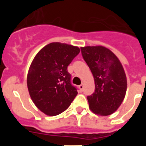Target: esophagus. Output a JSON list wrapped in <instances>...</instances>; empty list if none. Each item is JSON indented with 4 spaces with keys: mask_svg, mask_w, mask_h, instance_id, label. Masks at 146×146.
Segmentation results:
<instances>
[{
    "mask_svg": "<svg viewBox=\"0 0 146 146\" xmlns=\"http://www.w3.org/2000/svg\"><path fill=\"white\" fill-rule=\"evenodd\" d=\"M79 88H80V89L81 91H83V89H84V85L83 84H81V85H80L79 86Z\"/></svg>",
    "mask_w": 146,
    "mask_h": 146,
    "instance_id": "1",
    "label": "esophagus"
}]
</instances>
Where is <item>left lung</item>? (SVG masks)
Listing matches in <instances>:
<instances>
[{"label": "left lung", "mask_w": 146, "mask_h": 146, "mask_svg": "<svg viewBox=\"0 0 146 146\" xmlns=\"http://www.w3.org/2000/svg\"><path fill=\"white\" fill-rule=\"evenodd\" d=\"M80 49L95 81V91L87 97L89 108L97 115H111L126 95L127 82L123 66L116 55L106 47L88 46Z\"/></svg>", "instance_id": "obj_1"}]
</instances>
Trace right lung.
<instances>
[{"mask_svg": "<svg viewBox=\"0 0 146 146\" xmlns=\"http://www.w3.org/2000/svg\"><path fill=\"white\" fill-rule=\"evenodd\" d=\"M80 52L79 47L52 42L35 56L27 85L32 101L44 114L55 116L65 111L77 96L67 67Z\"/></svg>", "mask_w": 146, "mask_h": 146, "instance_id": "1", "label": "right lung"}]
</instances>
